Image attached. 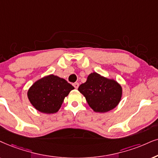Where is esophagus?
I'll return each mask as SVG.
<instances>
[{
	"label": "esophagus",
	"mask_w": 158,
	"mask_h": 158,
	"mask_svg": "<svg viewBox=\"0 0 158 158\" xmlns=\"http://www.w3.org/2000/svg\"><path fill=\"white\" fill-rule=\"evenodd\" d=\"M79 83H78V82H75V83L73 84V86L75 87L76 89H77L78 87H79Z\"/></svg>",
	"instance_id": "esophagus-1"
}]
</instances>
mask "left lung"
Returning <instances> with one entry per match:
<instances>
[{
	"label": "left lung",
	"mask_w": 158,
	"mask_h": 158,
	"mask_svg": "<svg viewBox=\"0 0 158 158\" xmlns=\"http://www.w3.org/2000/svg\"><path fill=\"white\" fill-rule=\"evenodd\" d=\"M78 90L95 112L111 110L118 105L122 97V87L117 81L95 72L88 76L86 82L81 84Z\"/></svg>",
	"instance_id": "left-lung-1"
}]
</instances>
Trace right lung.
<instances>
[{
	"instance_id": "1",
	"label": "right lung",
	"mask_w": 158,
	"mask_h": 158,
	"mask_svg": "<svg viewBox=\"0 0 158 158\" xmlns=\"http://www.w3.org/2000/svg\"><path fill=\"white\" fill-rule=\"evenodd\" d=\"M73 89L64 79L52 74L35 81L27 92V97L38 111L53 114L59 110L65 97Z\"/></svg>"
}]
</instances>
